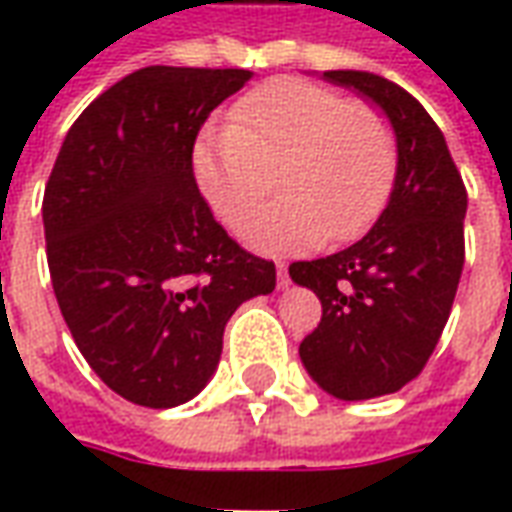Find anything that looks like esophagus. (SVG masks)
<instances>
[{
	"instance_id": "esophagus-1",
	"label": "esophagus",
	"mask_w": 512,
	"mask_h": 512,
	"mask_svg": "<svg viewBox=\"0 0 512 512\" xmlns=\"http://www.w3.org/2000/svg\"><path fill=\"white\" fill-rule=\"evenodd\" d=\"M277 282H279V288H288L290 285L288 266H285V263H277Z\"/></svg>"
}]
</instances>
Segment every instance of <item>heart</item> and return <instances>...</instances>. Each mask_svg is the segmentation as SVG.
<instances>
[{
  "mask_svg": "<svg viewBox=\"0 0 512 512\" xmlns=\"http://www.w3.org/2000/svg\"><path fill=\"white\" fill-rule=\"evenodd\" d=\"M397 167L395 131L376 106L334 87L274 79L230 109V123L202 128L194 172L224 224L238 230L271 191L282 200L246 224L263 252L343 244L384 211Z\"/></svg>",
  "mask_w": 512,
  "mask_h": 512,
  "instance_id": "b5f03b06",
  "label": "heart"
}]
</instances>
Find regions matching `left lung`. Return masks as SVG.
Returning <instances> with one entry per match:
<instances>
[{"label":"left lung","mask_w":512,"mask_h":512,"mask_svg":"<svg viewBox=\"0 0 512 512\" xmlns=\"http://www.w3.org/2000/svg\"><path fill=\"white\" fill-rule=\"evenodd\" d=\"M384 109L397 175L373 230L343 252L290 266L321 299L299 345L312 381L340 400L392 395L422 373L450 318L463 271L466 186L444 134L414 95L367 71H323Z\"/></svg>","instance_id":"1"}]
</instances>
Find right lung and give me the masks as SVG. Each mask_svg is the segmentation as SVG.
<instances>
[{
    "label": "right lung",
    "mask_w": 512,
    "mask_h": 512,
    "mask_svg": "<svg viewBox=\"0 0 512 512\" xmlns=\"http://www.w3.org/2000/svg\"><path fill=\"white\" fill-rule=\"evenodd\" d=\"M244 68L150 65L73 123L43 194L46 257L79 351L112 392L172 408L208 384L224 326L277 285L271 260L213 219L194 142Z\"/></svg>",
    "instance_id": "1"
}]
</instances>
